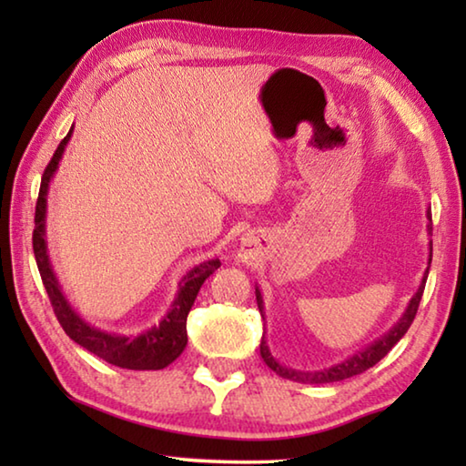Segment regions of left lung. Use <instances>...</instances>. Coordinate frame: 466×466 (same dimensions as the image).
Wrapping results in <instances>:
<instances>
[{"mask_svg": "<svg viewBox=\"0 0 466 466\" xmlns=\"http://www.w3.org/2000/svg\"><path fill=\"white\" fill-rule=\"evenodd\" d=\"M428 232L431 234V214L428 211ZM431 263V240H430V258H428V265ZM428 273H430V267L425 269L423 278L420 288H417L415 296L409 299L407 309L403 312V317H400L394 325L390 327L389 333H384L380 339H376L374 343H370L364 350L353 353L347 360H343L341 364H335L330 368L325 370H314V372H304V370H294V368H288V366H281L278 360L271 356V350L269 345H267V339L263 335L261 339V358L267 366H269L275 374H279L281 378H288V380H294L299 384H329V382H339V380H345V378H351V376H358L361 372H366L372 366H376L378 361H380L386 353H389L394 345H397L403 335L411 327V322L417 314V309H420V302H421V296H423V288H425V281H428ZM255 294H257V304H258V310H261V317L265 319V302H263V296H261V289L255 288Z\"/></svg>", "mask_w": 466, "mask_h": 466, "instance_id": "1", "label": "left lung"}]
</instances>
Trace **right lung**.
<instances>
[{
	"instance_id": "right-lung-1",
	"label": "right lung",
	"mask_w": 466,
	"mask_h": 466,
	"mask_svg": "<svg viewBox=\"0 0 466 466\" xmlns=\"http://www.w3.org/2000/svg\"><path fill=\"white\" fill-rule=\"evenodd\" d=\"M74 127L63 137L61 144L55 149L49 167L43 172L41 191H38L36 211H35V232H33V248L35 258L41 271V279L45 283L46 294H49L51 306L57 317L63 330L74 339L77 345L88 350L94 356L102 358L108 364L127 368V370H162L172 364L183 350L187 347V317L188 310L195 302L197 294L203 286V281L214 273L219 265V258H209L201 265L193 267L191 271L183 275L178 281L177 298L172 299L170 309L164 314L162 320L154 325L152 329L144 330L139 335H121V333H108V330H100L86 322L80 314H77L69 299L66 298L61 289V283L57 275L53 271L49 252H46V193H49V185L59 168V162L66 152V146L69 144Z\"/></svg>"
}]
</instances>
